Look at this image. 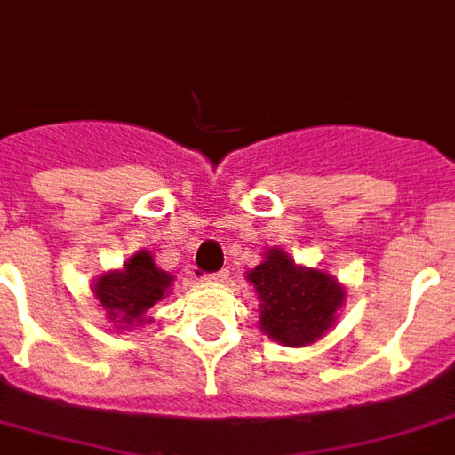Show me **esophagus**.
Here are the masks:
<instances>
[{"mask_svg":"<svg viewBox=\"0 0 455 455\" xmlns=\"http://www.w3.org/2000/svg\"><path fill=\"white\" fill-rule=\"evenodd\" d=\"M204 280H207V283H214V285H217V283H227V280H228V270H217V273H207V275H204Z\"/></svg>","mask_w":455,"mask_h":455,"instance_id":"obj_1","label":"esophagus"}]
</instances>
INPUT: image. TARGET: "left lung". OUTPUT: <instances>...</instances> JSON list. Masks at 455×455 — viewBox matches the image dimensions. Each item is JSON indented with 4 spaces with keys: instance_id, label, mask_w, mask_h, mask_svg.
Segmentation results:
<instances>
[{
    "instance_id": "1",
    "label": "left lung",
    "mask_w": 455,
    "mask_h": 455,
    "mask_svg": "<svg viewBox=\"0 0 455 455\" xmlns=\"http://www.w3.org/2000/svg\"><path fill=\"white\" fill-rule=\"evenodd\" d=\"M260 297V329L285 346H307L322 339L343 305L334 277L297 267L283 251L270 248L266 260L248 273Z\"/></svg>"
}]
</instances>
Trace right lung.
Instances as JSON below:
<instances>
[{"label": "right lung", "mask_w": 455, "mask_h": 455, "mask_svg": "<svg viewBox=\"0 0 455 455\" xmlns=\"http://www.w3.org/2000/svg\"><path fill=\"white\" fill-rule=\"evenodd\" d=\"M170 283L172 277L156 267L148 251H139L126 260L121 273H107L100 277L94 285V295L112 319L119 316V324H133L140 322L158 299H163Z\"/></svg>", "instance_id": "obj_1"}]
</instances>
